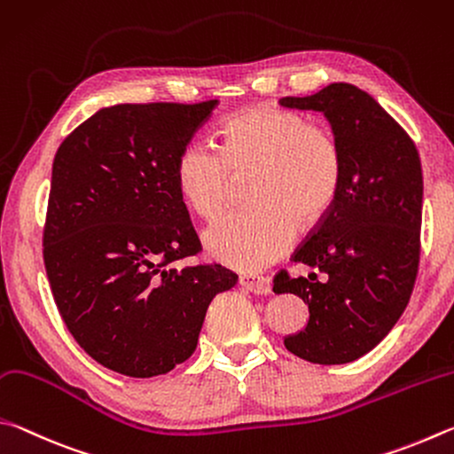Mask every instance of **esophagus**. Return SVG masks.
<instances>
[{
  "label": "esophagus",
  "mask_w": 454,
  "mask_h": 454,
  "mask_svg": "<svg viewBox=\"0 0 454 454\" xmlns=\"http://www.w3.org/2000/svg\"><path fill=\"white\" fill-rule=\"evenodd\" d=\"M239 285L247 291L255 293V295H267V293H271V283H269L267 277H261V275L245 273L239 277Z\"/></svg>",
  "instance_id": "esophagus-1"
}]
</instances>
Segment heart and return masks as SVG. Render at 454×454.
<instances>
[{
	"instance_id": "heart-1",
	"label": "heart",
	"mask_w": 454,
	"mask_h": 454,
	"mask_svg": "<svg viewBox=\"0 0 454 454\" xmlns=\"http://www.w3.org/2000/svg\"><path fill=\"white\" fill-rule=\"evenodd\" d=\"M215 147L217 153L203 145L183 149L175 183L191 211L213 221L231 199L235 177L249 173L251 203L203 235L207 253L229 267L259 269L279 259L297 225H319L339 195L343 151L335 133L293 109L237 111L217 127Z\"/></svg>"
}]
</instances>
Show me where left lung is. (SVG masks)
Wrapping results in <instances>:
<instances>
[{
	"instance_id": "left-lung-1",
	"label": "left lung",
	"mask_w": 454,
	"mask_h": 454,
	"mask_svg": "<svg viewBox=\"0 0 454 454\" xmlns=\"http://www.w3.org/2000/svg\"><path fill=\"white\" fill-rule=\"evenodd\" d=\"M283 107L321 111L343 151V181L331 211L293 255L319 269L275 277V293L309 305V321L285 337L293 355L345 364L367 355L399 321L415 287L423 219V169L407 131L351 83H331Z\"/></svg>"
}]
</instances>
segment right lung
<instances>
[{"label":"right lung","mask_w":454,"mask_h":454,"mask_svg":"<svg viewBox=\"0 0 454 454\" xmlns=\"http://www.w3.org/2000/svg\"><path fill=\"white\" fill-rule=\"evenodd\" d=\"M217 99L121 103L71 131L53 159L43 261L79 347L127 377L165 375L193 355L207 307L235 287L221 265L177 267L201 249L175 163Z\"/></svg>","instance_id":"add662e5"}]
</instances>
